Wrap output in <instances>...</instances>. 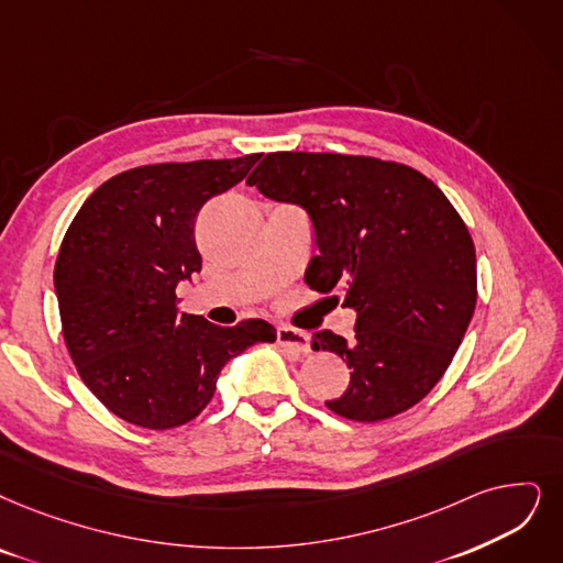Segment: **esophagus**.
Segmentation results:
<instances>
[{
    "label": "esophagus",
    "instance_id": "34e87169",
    "mask_svg": "<svg viewBox=\"0 0 563 563\" xmlns=\"http://www.w3.org/2000/svg\"><path fill=\"white\" fill-rule=\"evenodd\" d=\"M277 344L290 353H298V355H305L309 353V336L307 332L302 330H296V328H277Z\"/></svg>",
    "mask_w": 563,
    "mask_h": 563
}]
</instances>
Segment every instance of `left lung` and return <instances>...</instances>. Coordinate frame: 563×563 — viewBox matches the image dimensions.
Masks as SVG:
<instances>
[{
	"label": "left lung",
	"mask_w": 563,
	"mask_h": 563,
	"mask_svg": "<svg viewBox=\"0 0 563 563\" xmlns=\"http://www.w3.org/2000/svg\"><path fill=\"white\" fill-rule=\"evenodd\" d=\"M246 185L309 214L319 256L305 282L355 311L351 342L311 336L313 351L351 369L325 407L360 422L411 409L439 384L476 309L474 240L451 200L404 164L328 152L265 154Z\"/></svg>",
	"instance_id": "8db88e82"
}]
</instances>
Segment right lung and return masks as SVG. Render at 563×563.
Instances as JSON below:
<instances>
[{
	"label": "right lung",
	"mask_w": 563,
	"mask_h": 563,
	"mask_svg": "<svg viewBox=\"0 0 563 563\" xmlns=\"http://www.w3.org/2000/svg\"><path fill=\"white\" fill-rule=\"evenodd\" d=\"M261 154L154 164L110 177L66 231L55 294L66 349L85 386L118 418L170 430L203 411L223 365L256 342L267 321L219 328L179 311L175 288L200 273L194 223Z\"/></svg>",
	"instance_id": "right-lung-1"
}]
</instances>
